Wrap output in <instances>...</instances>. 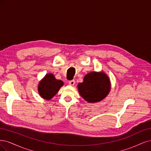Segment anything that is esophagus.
Listing matches in <instances>:
<instances>
[{
    "instance_id": "obj_1",
    "label": "esophagus",
    "mask_w": 151,
    "mask_h": 151,
    "mask_svg": "<svg viewBox=\"0 0 151 151\" xmlns=\"http://www.w3.org/2000/svg\"><path fill=\"white\" fill-rule=\"evenodd\" d=\"M68 83H69V85H71V86H73V85H75V80H71V81H69Z\"/></svg>"
}]
</instances>
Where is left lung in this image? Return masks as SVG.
<instances>
[{"instance_id": "left-lung-1", "label": "left lung", "mask_w": 151, "mask_h": 151, "mask_svg": "<svg viewBox=\"0 0 151 151\" xmlns=\"http://www.w3.org/2000/svg\"><path fill=\"white\" fill-rule=\"evenodd\" d=\"M81 96L88 103H96L103 100L111 90L110 80L104 71H92L86 74L83 81L78 85Z\"/></svg>"}]
</instances>
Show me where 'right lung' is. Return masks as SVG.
Wrapping results in <instances>:
<instances>
[{"label":"right lung","mask_w":151,"mask_h":151,"mask_svg":"<svg viewBox=\"0 0 151 151\" xmlns=\"http://www.w3.org/2000/svg\"><path fill=\"white\" fill-rule=\"evenodd\" d=\"M63 85V81L56 79L54 75L47 73L39 83L37 86L39 95L45 100H50L55 96Z\"/></svg>","instance_id":"obj_1"}]
</instances>
